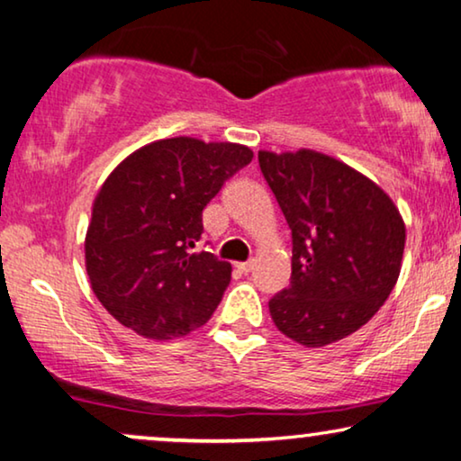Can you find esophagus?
<instances>
[{
	"instance_id": "34e87169",
	"label": "esophagus",
	"mask_w": 461,
	"mask_h": 461,
	"mask_svg": "<svg viewBox=\"0 0 461 461\" xmlns=\"http://www.w3.org/2000/svg\"><path fill=\"white\" fill-rule=\"evenodd\" d=\"M237 268L241 270V273L248 275V273H251V270H254V260H249V262H239Z\"/></svg>"
}]
</instances>
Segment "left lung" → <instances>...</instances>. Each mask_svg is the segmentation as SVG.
I'll return each mask as SVG.
<instances>
[{"mask_svg": "<svg viewBox=\"0 0 461 461\" xmlns=\"http://www.w3.org/2000/svg\"><path fill=\"white\" fill-rule=\"evenodd\" d=\"M292 229V281L268 302L276 330L308 348L367 323L401 273L405 222L367 176L317 150L258 153Z\"/></svg>", "mask_w": 461, "mask_h": 461, "instance_id": "8db88e82", "label": "left lung"}]
</instances>
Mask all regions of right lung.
Returning a JSON list of instances; mask_svg holds the SVG:
<instances>
[{"instance_id": "right-lung-1", "label": "right lung", "mask_w": 461, "mask_h": 461, "mask_svg": "<svg viewBox=\"0 0 461 461\" xmlns=\"http://www.w3.org/2000/svg\"><path fill=\"white\" fill-rule=\"evenodd\" d=\"M251 157L243 144L178 136L134 150L113 169L92 205L86 270L119 323L172 339L210 321L232 268L212 251H193L201 216Z\"/></svg>"}]
</instances>
